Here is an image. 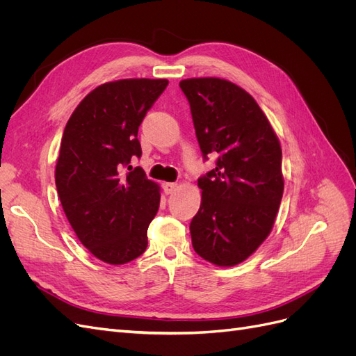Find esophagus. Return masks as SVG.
I'll use <instances>...</instances> for the list:
<instances>
[{
    "mask_svg": "<svg viewBox=\"0 0 356 356\" xmlns=\"http://www.w3.org/2000/svg\"><path fill=\"white\" fill-rule=\"evenodd\" d=\"M177 188H178L177 182H166V184H163V190L166 195H172V193H174Z\"/></svg>",
    "mask_w": 356,
    "mask_h": 356,
    "instance_id": "34e87169",
    "label": "esophagus"
}]
</instances>
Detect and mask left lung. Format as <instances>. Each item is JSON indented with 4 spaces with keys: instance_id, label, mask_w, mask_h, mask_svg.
Listing matches in <instances>:
<instances>
[{
    "instance_id": "1",
    "label": "left lung",
    "mask_w": 356,
    "mask_h": 356,
    "mask_svg": "<svg viewBox=\"0 0 356 356\" xmlns=\"http://www.w3.org/2000/svg\"><path fill=\"white\" fill-rule=\"evenodd\" d=\"M204 159L217 166L199 178V212L190 224L195 251L215 266L245 261L270 234L284 195L282 149L252 96L217 77L179 81Z\"/></svg>"
}]
</instances>
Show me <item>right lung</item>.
Here are the masks:
<instances>
[{
    "mask_svg": "<svg viewBox=\"0 0 356 356\" xmlns=\"http://www.w3.org/2000/svg\"><path fill=\"white\" fill-rule=\"evenodd\" d=\"M168 83H104L77 105L63 131L55 169L58 195L79 241L104 263L126 264L147 248L160 187L143 168L129 163L143 154L139 124Z\"/></svg>",
    "mask_w": 356,
    "mask_h": 356,
    "instance_id": "right-lung-1",
    "label": "right lung"
}]
</instances>
